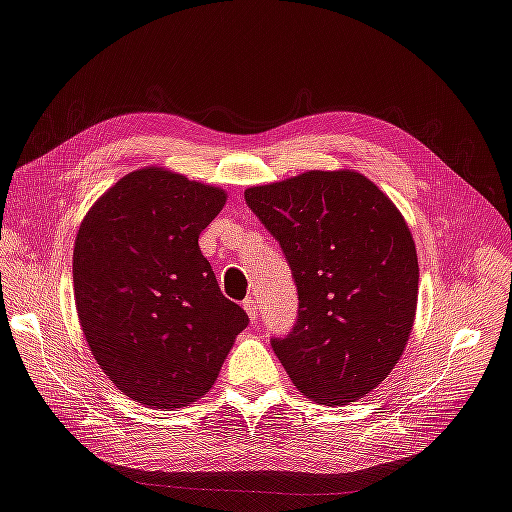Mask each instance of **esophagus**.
<instances>
[{
	"label": "esophagus",
	"instance_id": "1",
	"mask_svg": "<svg viewBox=\"0 0 512 512\" xmlns=\"http://www.w3.org/2000/svg\"><path fill=\"white\" fill-rule=\"evenodd\" d=\"M242 307H244V311H247V316H249L253 322L259 318V305H257V301H255V299H251V297H249L247 301L242 303Z\"/></svg>",
	"mask_w": 512,
	"mask_h": 512
}]
</instances>
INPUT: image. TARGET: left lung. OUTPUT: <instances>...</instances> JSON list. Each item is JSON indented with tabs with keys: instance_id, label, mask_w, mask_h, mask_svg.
<instances>
[{
	"instance_id": "left-lung-1",
	"label": "left lung",
	"mask_w": 512,
	"mask_h": 512,
	"mask_svg": "<svg viewBox=\"0 0 512 512\" xmlns=\"http://www.w3.org/2000/svg\"><path fill=\"white\" fill-rule=\"evenodd\" d=\"M291 265L299 320L272 347L311 402L345 406L402 360L416 318L418 257L391 198L353 169L305 171L244 190Z\"/></svg>"
}]
</instances>
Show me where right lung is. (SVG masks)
Returning <instances> with one entry per match:
<instances>
[{"label": "right lung", "mask_w": 512, "mask_h": 512, "mask_svg": "<svg viewBox=\"0 0 512 512\" xmlns=\"http://www.w3.org/2000/svg\"><path fill=\"white\" fill-rule=\"evenodd\" d=\"M226 201L224 188L142 167L81 221L73 251L79 324L102 372L133 402L173 410L201 399L249 322L221 295L198 249Z\"/></svg>", "instance_id": "add662e5"}]
</instances>
